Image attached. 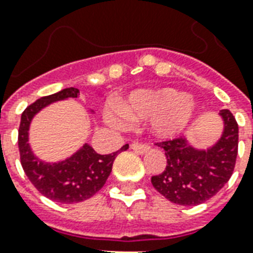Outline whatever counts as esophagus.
Segmentation results:
<instances>
[{
  "label": "esophagus",
  "mask_w": 253,
  "mask_h": 253,
  "mask_svg": "<svg viewBox=\"0 0 253 253\" xmlns=\"http://www.w3.org/2000/svg\"><path fill=\"white\" fill-rule=\"evenodd\" d=\"M131 150L135 151L136 154H144V152H147V151L150 150V146H148L147 143L134 142L131 144Z\"/></svg>",
  "instance_id": "34e87169"
}]
</instances>
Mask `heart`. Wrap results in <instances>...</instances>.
Here are the masks:
<instances>
[{
	"label": "heart",
	"mask_w": 253,
	"mask_h": 253,
	"mask_svg": "<svg viewBox=\"0 0 253 253\" xmlns=\"http://www.w3.org/2000/svg\"><path fill=\"white\" fill-rule=\"evenodd\" d=\"M196 110L193 99L185 93L163 87L156 90L134 91L126 102L106 111V118L117 126H126L135 121H151L152 130L160 136H172L180 132Z\"/></svg>",
	"instance_id": "obj_1"
}]
</instances>
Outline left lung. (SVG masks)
Returning a JSON list of instances; mask_svg holds the SVG:
<instances>
[{"instance_id": "obj_1", "label": "left lung", "mask_w": 253, "mask_h": 253, "mask_svg": "<svg viewBox=\"0 0 253 253\" xmlns=\"http://www.w3.org/2000/svg\"><path fill=\"white\" fill-rule=\"evenodd\" d=\"M224 131L208 151L194 150L181 136L155 143L166 151L167 167L151 177L154 188L168 201L196 206L214 197L232 176L238 156L239 127L228 109H222Z\"/></svg>"}]
</instances>
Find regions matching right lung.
Here are the masks:
<instances>
[{
    "label": "right lung",
    "mask_w": 253,
    "mask_h": 253,
    "mask_svg": "<svg viewBox=\"0 0 253 253\" xmlns=\"http://www.w3.org/2000/svg\"><path fill=\"white\" fill-rule=\"evenodd\" d=\"M79 94L80 90L77 87H67L37 99L22 113L18 130L19 156L26 176L38 192L59 204H76L94 196L106 182L117 155L128 148V144H125L114 154L99 155L85 144L72 158L57 164H45L34 156L27 143L31 118L45 105Z\"/></svg>",
    "instance_id": "right-lung-1"
}]
</instances>
